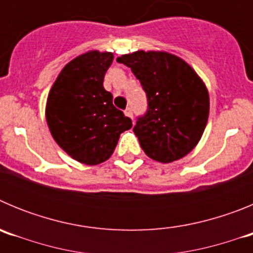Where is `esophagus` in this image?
I'll use <instances>...</instances> for the list:
<instances>
[{"label":"esophagus","instance_id":"obj_1","mask_svg":"<svg viewBox=\"0 0 253 253\" xmlns=\"http://www.w3.org/2000/svg\"><path fill=\"white\" fill-rule=\"evenodd\" d=\"M124 114H125V116H128V118L133 119V111H131L130 107H126V109H125V111H124Z\"/></svg>","mask_w":253,"mask_h":253}]
</instances>
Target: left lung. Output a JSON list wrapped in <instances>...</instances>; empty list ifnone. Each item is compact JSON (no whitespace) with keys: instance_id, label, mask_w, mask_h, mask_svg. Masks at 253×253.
<instances>
[{"instance_id":"8db88e82","label":"left lung","mask_w":253,"mask_h":253,"mask_svg":"<svg viewBox=\"0 0 253 253\" xmlns=\"http://www.w3.org/2000/svg\"><path fill=\"white\" fill-rule=\"evenodd\" d=\"M146 91L148 111L133 128L149 158L169 163L202 139L209 118V92L195 69L165 50H137L118 57Z\"/></svg>"}]
</instances>
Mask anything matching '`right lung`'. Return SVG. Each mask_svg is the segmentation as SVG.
<instances>
[{"label": "right lung", "mask_w": 253, "mask_h": 253, "mask_svg": "<svg viewBox=\"0 0 253 253\" xmlns=\"http://www.w3.org/2000/svg\"><path fill=\"white\" fill-rule=\"evenodd\" d=\"M111 51L88 50L63 67L48 93L45 119L51 137L69 157L88 166L114 153L120 134L131 120L113 105L104 77Z\"/></svg>", "instance_id": "1"}]
</instances>
